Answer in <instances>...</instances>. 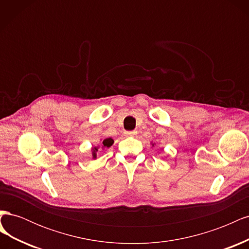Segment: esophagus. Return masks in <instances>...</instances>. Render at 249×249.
<instances>
[{
    "mask_svg": "<svg viewBox=\"0 0 249 249\" xmlns=\"http://www.w3.org/2000/svg\"><path fill=\"white\" fill-rule=\"evenodd\" d=\"M124 134L126 135V136H134V135L137 134V132L136 131H127V132H124Z\"/></svg>",
    "mask_w": 249,
    "mask_h": 249,
    "instance_id": "34e87169",
    "label": "esophagus"
}]
</instances>
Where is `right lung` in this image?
<instances>
[{"label": "right lung", "instance_id": "obj_1", "mask_svg": "<svg viewBox=\"0 0 249 249\" xmlns=\"http://www.w3.org/2000/svg\"><path fill=\"white\" fill-rule=\"evenodd\" d=\"M113 139L112 138H107V139H105L104 141H103V147H110L112 144H113ZM97 150V148H94V152H96ZM94 156H95V154H94Z\"/></svg>", "mask_w": 249, "mask_h": 249}]
</instances>
